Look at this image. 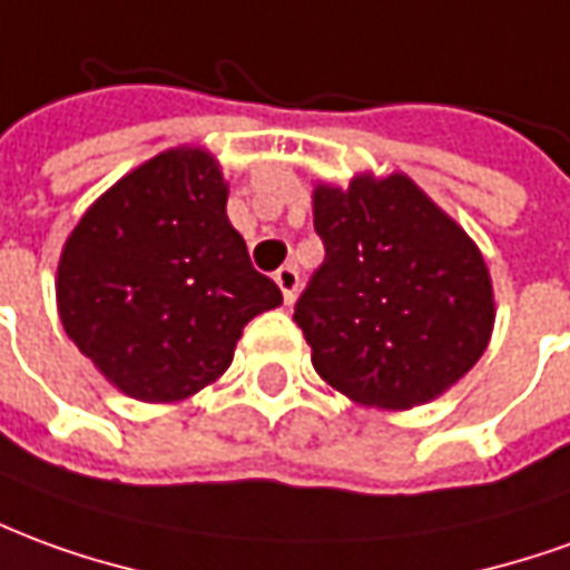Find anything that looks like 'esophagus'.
Returning a JSON list of instances; mask_svg holds the SVG:
<instances>
[{
  "instance_id": "1",
  "label": "esophagus",
  "mask_w": 570,
  "mask_h": 570,
  "mask_svg": "<svg viewBox=\"0 0 570 570\" xmlns=\"http://www.w3.org/2000/svg\"><path fill=\"white\" fill-rule=\"evenodd\" d=\"M274 281H277V286H281V293H284L286 305L296 298L298 293V268L296 265H284V268H277V274H274Z\"/></svg>"
}]
</instances>
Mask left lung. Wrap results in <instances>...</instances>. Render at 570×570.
I'll return each instance as SVG.
<instances>
[{"label": "left lung", "mask_w": 570, "mask_h": 570, "mask_svg": "<svg viewBox=\"0 0 570 570\" xmlns=\"http://www.w3.org/2000/svg\"><path fill=\"white\" fill-rule=\"evenodd\" d=\"M324 265L293 321L321 380L357 404L404 410L475 367L493 330L481 249L404 173L314 185Z\"/></svg>", "instance_id": "left-lung-1"}]
</instances>
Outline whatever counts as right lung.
<instances>
[{
  "instance_id": "add662e5",
  "label": "right lung",
  "mask_w": 570,
  "mask_h": 570,
  "mask_svg": "<svg viewBox=\"0 0 570 570\" xmlns=\"http://www.w3.org/2000/svg\"><path fill=\"white\" fill-rule=\"evenodd\" d=\"M228 185L203 147H173L86 209L58 262L67 336L122 395H197L244 326L284 296L228 222Z\"/></svg>"
}]
</instances>
